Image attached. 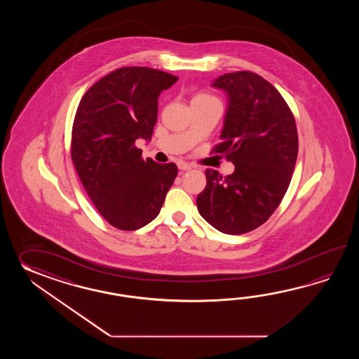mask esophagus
I'll return each mask as SVG.
<instances>
[{"mask_svg": "<svg viewBox=\"0 0 359 359\" xmlns=\"http://www.w3.org/2000/svg\"><path fill=\"white\" fill-rule=\"evenodd\" d=\"M178 169L180 170H190L191 168H192V165L191 164H189V163H184V161H178Z\"/></svg>", "mask_w": 359, "mask_h": 359, "instance_id": "obj_1", "label": "esophagus"}]
</instances>
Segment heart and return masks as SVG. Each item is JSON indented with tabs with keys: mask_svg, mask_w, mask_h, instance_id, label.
<instances>
[{
	"mask_svg": "<svg viewBox=\"0 0 359 359\" xmlns=\"http://www.w3.org/2000/svg\"><path fill=\"white\" fill-rule=\"evenodd\" d=\"M208 97H212V96L205 95V93H198V95H196L194 99H208Z\"/></svg>",
	"mask_w": 359,
	"mask_h": 359,
	"instance_id": "b5f03b06",
	"label": "heart"
}]
</instances>
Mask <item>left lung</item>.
<instances>
[{"label":"left lung","mask_w":359,"mask_h":359,"mask_svg":"<svg viewBox=\"0 0 359 359\" xmlns=\"http://www.w3.org/2000/svg\"><path fill=\"white\" fill-rule=\"evenodd\" d=\"M212 86L229 100L214 151L226 154L235 172L223 178L206 169L196 204L214 229L241 235L258 229L280 205L298 156L297 124L281 93L255 73H227Z\"/></svg>","instance_id":"1"}]
</instances>
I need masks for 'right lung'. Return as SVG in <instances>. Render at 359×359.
Returning a JSON list of instances; mask_svg holds the SVG:
<instances>
[{
    "mask_svg": "<svg viewBox=\"0 0 359 359\" xmlns=\"http://www.w3.org/2000/svg\"><path fill=\"white\" fill-rule=\"evenodd\" d=\"M177 81L156 69H116L76 109L72 161L93 205L115 229L135 231L154 221L175 182L176 164L144 161L135 144L151 140L159 95Z\"/></svg>",
    "mask_w": 359,
    "mask_h": 359,
    "instance_id": "add662e5",
    "label": "right lung"
}]
</instances>
